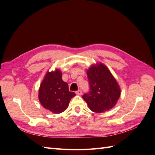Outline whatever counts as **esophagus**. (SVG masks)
<instances>
[{
    "label": "esophagus",
    "mask_w": 155,
    "mask_h": 155,
    "mask_svg": "<svg viewBox=\"0 0 155 155\" xmlns=\"http://www.w3.org/2000/svg\"><path fill=\"white\" fill-rule=\"evenodd\" d=\"M76 94L77 95H79V96H81L82 94V91L81 90H78L76 92Z\"/></svg>",
    "instance_id": "obj_1"
}]
</instances>
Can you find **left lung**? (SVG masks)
I'll use <instances>...</instances> for the list:
<instances>
[{
	"instance_id": "obj_1",
	"label": "left lung",
	"mask_w": 155,
	"mask_h": 155,
	"mask_svg": "<svg viewBox=\"0 0 155 155\" xmlns=\"http://www.w3.org/2000/svg\"><path fill=\"white\" fill-rule=\"evenodd\" d=\"M90 92L83 96L92 111L97 113L114 107L120 96L118 82L110 70L103 63L93 64L87 70Z\"/></svg>"
}]
</instances>
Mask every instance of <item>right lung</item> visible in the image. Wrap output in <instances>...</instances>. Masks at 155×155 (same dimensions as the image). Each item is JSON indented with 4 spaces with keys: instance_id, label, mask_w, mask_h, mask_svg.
Listing matches in <instances>:
<instances>
[{
    "instance_id": "1",
    "label": "right lung",
    "mask_w": 155,
    "mask_h": 155,
    "mask_svg": "<svg viewBox=\"0 0 155 155\" xmlns=\"http://www.w3.org/2000/svg\"><path fill=\"white\" fill-rule=\"evenodd\" d=\"M76 94L69 91L68 84L63 81L59 69L48 72L39 90V100L44 108L54 114L61 113L67 109L69 102Z\"/></svg>"
}]
</instances>
